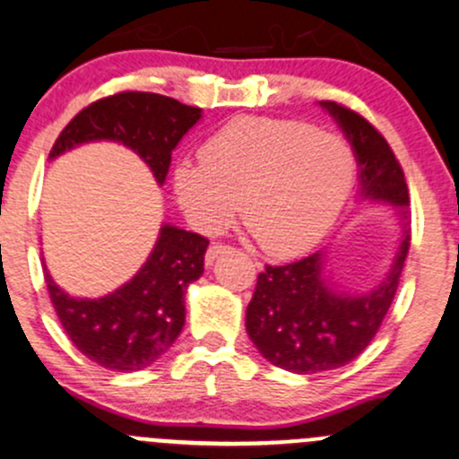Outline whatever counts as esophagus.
Instances as JSON below:
<instances>
[{
	"label": "esophagus",
	"mask_w": 459,
	"mask_h": 459,
	"mask_svg": "<svg viewBox=\"0 0 459 459\" xmlns=\"http://www.w3.org/2000/svg\"><path fill=\"white\" fill-rule=\"evenodd\" d=\"M226 250H229V247L222 246V244H212V246H209L207 255H204V263H207V265H213V261L218 259L220 255H224Z\"/></svg>",
	"instance_id": "34e87169"
}]
</instances>
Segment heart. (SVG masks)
I'll list each match as a JSON object with an SVG mask.
<instances>
[{"instance_id":"b5f03b06","label":"heart","mask_w":459,"mask_h":459,"mask_svg":"<svg viewBox=\"0 0 459 459\" xmlns=\"http://www.w3.org/2000/svg\"><path fill=\"white\" fill-rule=\"evenodd\" d=\"M356 178L351 146L302 120L239 116L204 142L200 161H181L172 187L187 222L204 235L239 209L272 255H296L328 233Z\"/></svg>"}]
</instances>
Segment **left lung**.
Returning a JSON list of instances; mask_svg holds the SVG:
<instances>
[{
	"instance_id": "left-lung-1",
	"label": "left lung",
	"mask_w": 459,
	"mask_h": 459,
	"mask_svg": "<svg viewBox=\"0 0 459 459\" xmlns=\"http://www.w3.org/2000/svg\"><path fill=\"white\" fill-rule=\"evenodd\" d=\"M319 105L354 151L360 198L391 204L402 235L386 273L368 291H345L332 281L325 247L259 273L246 308L247 336L272 365L299 376L345 367L365 351L391 308L410 247L408 186L388 142L360 114L332 101Z\"/></svg>"
}]
</instances>
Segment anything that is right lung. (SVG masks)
<instances>
[{
    "instance_id": "1",
    "label": "right lung",
    "mask_w": 459,
    "mask_h": 459,
    "mask_svg": "<svg viewBox=\"0 0 459 459\" xmlns=\"http://www.w3.org/2000/svg\"><path fill=\"white\" fill-rule=\"evenodd\" d=\"M203 109L152 92H120L88 105L56 140L49 160L88 142L127 146L166 183L172 151ZM209 241L163 222L149 259L135 276L103 298H73L45 265L49 298L68 339L83 356L109 371L151 367L170 350L186 324V293L204 272Z\"/></svg>"
}]
</instances>
